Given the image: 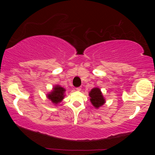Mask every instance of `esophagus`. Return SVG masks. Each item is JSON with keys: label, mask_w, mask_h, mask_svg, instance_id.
Listing matches in <instances>:
<instances>
[{"label": "esophagus", "mask_w": 155, "mask_h": 155, "mask_svg": "<svg viewBox=\"0 0 155 155\" xmlns=\"http://www.w3.org/2000/svg\"><path fill=\"white\" fill-rule=\"evenodd\" d=\"M76 90H77V91H81V87H77V88H76Z\"/></svg>", "instance_id": "esophagus-1"}]
</instances>
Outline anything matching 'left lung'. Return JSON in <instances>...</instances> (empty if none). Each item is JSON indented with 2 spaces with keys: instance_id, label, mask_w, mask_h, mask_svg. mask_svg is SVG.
I'll return each instance as SVG.
<instances>
[{
  "instance_id": "8db88e82",
  "label": "left lung",
  "mask_w": 155,
  "mask_h": 155,
  "mask_svg": "<svg viewBox=\"0 0 155 155\" xmlns=\"http://www.w3.org/2000/svg\"><path fill=\"white\" fill-rule=\"evenodd\" d=\"M90 97V102L96 109H98L106 103L105 98H104L103 93L99 87H94L89 92Z\"/></svg>"
}]
</instances>
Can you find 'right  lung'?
I'll use <instances>...</instances> for the list:
<instances>
[{
	"label": "right lung",
	"mask_w": 155,
	"mask_h": 155,
	"mask_svg": "<svg viewBox=\"0 0 155 155\" xmlns=\"http://www.w3.org/2000/svg\"><path fill=\"white\" fill-rule=\"evenodd\" d=\"M65 89L59 85H56L52 87L51 91L46 94L47 98L52 102V104L57 105L61 103L65 97Z\"/></svg>",
	"instance_id": "1"
}]
</instances>
